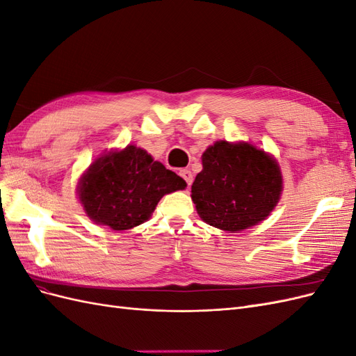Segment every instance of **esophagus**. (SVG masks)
<instances>
[{
	"mask_svg": "<svg viewBox=\"0 0 356 356\" xmlns=\"http://www.w3.org/2000/svg\"><path fill=\"white\" fill-rule=\"evenodd\" d=\"M179 177L187 182L188 187L191 186V182H193V174H191V170H188V169H181V170H179Z\"/></svg>",
	"mask_w": 356,
	"mask_h": 356,
	"instance_id": "34e87169",
	"label": "esophagus"
}]
</instances>
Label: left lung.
<instances>
[{
    "label": "left lung",
    "mask_w": 356,
    "mask_h": 356,
    "mask_svg": "<svg viewBox=\"0 0 356 356\" xmlns=\"http://www.w3.org/2000/svg\"><path fill=\"white\" fill-rule=\"evenodd\" d=\"M203 169L191 186L199 217L238 233L266 220L282 195L277 161L250 143L217 141L202 154Z\"/></svg>",
    "instance_id": "obj_1"
}]
</instances>
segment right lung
Listing matches in <instances>:
<instances>
[{
  "mask_svg": "<svg viewBox=\"0 0 356 356\" xmlns=\"http://www.w3.org/2000/svg\"><path fill=\"white\" fill-rule=\"evenodd\" d=\"M186 187L184 179L145 149L127 145L96 159L80 178L77 191L93 222L122 232L145 222L161 197Z\"/></svg>",
  "mask_w": 356,
  "mask_h": 356,
  "instance_id": "obj_1",
  "label": "right lung"
}]
</instances>
